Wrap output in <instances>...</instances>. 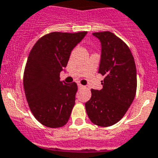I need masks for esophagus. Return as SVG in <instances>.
<instances>
[{"label": "esophagus", "mask_w": 158, "mask_h": 158, "mask_svg": "<svg viewBox=\"0 0 158 158\" xmlns=\"http://www.w3.org/2000/svg\"><path fill=\"white\" fill-rule=\"evenodd\" d=\"M78 88H85V86L81 84H78Z\"/></svg>", "instance_id": "1"}]
</instances>
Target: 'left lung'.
Here are the masks:
<instances>
[{
    "instance_id": "obj_1",
    "label": "left lung",
    "mask_w": 158,
    "mask_h": 158,
    "mask_svg": "<svg viewBox=\"0 0 158 158\" xmlns=\"http://www.w3.org/2000/svg\"><path fill=\"white\" fill-rule=\"evenodd\" d=\"M102 42L98 73L104 76L102 89H92L85 104L89 119L95 125L110 127L122 119L137 92V69L128 46L110 31L94 32Z\"/></svg>"
}]
</instances>
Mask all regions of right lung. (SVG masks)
<instances>
[{
	"mask_svg": "<svg viewBox=\"0 0 158 158\" xmlns=\"http://www.w3.org/2000/svg\"><path fill=\"white\" fill-rule=\"evenodd\" d=\"M86 33H48L30 52L23 75L25 95L33 116L47 127H61L69 120L77 85L61 81L60 73Z\"/></svg>",
	"mask_w": 158,
	"mask_h": 158,
	"instance_id": "add662e5",
	"label": "right lung"
}]
</instances>
